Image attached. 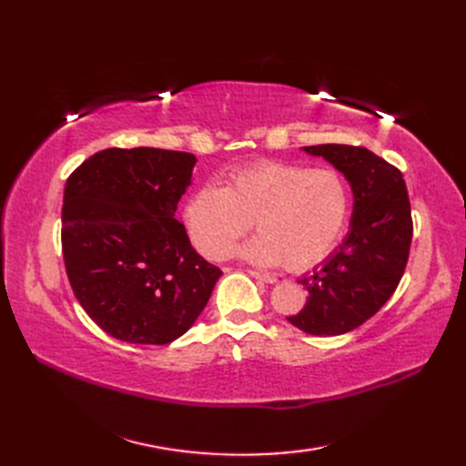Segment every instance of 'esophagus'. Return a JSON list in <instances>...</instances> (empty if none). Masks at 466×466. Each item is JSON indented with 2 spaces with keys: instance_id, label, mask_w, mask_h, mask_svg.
Masks as SVG:
<instances>
[{
  "instance_id": "obj_1",
  "label": "esophagus",
  "mask_w": 466,
  "mask_h": 466,
  "mask_svg": "<svg viewBox=\"0 0 466 466\" xmlns=\"http://www.w3.org/2000/svg\"><path fill=\"white\" fill-rule=\"evenodd\" d=\"M248 274H250L252 278H257V279H260V281H266V284H274V281H276V278H274V276H268V274H262V272H258V270H248Z\"/></svg>"
}]
</instances>
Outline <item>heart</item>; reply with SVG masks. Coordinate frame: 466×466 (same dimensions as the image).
<instances>
[{
	"instance_id": "b5f03b06",
	"label": "heart",
	"mask_w": 466,
	"mask_h": 466,
	"mask_svg": "<svg viewBox=\"0 0 466 466\" xmlns=\"http://www.w3.org/2000/svg\"><path fill=\"white\" fill-rule=\"evenodd\" d=\"M350 214L346 180L332 168L281 161L238 167L225 187H200L185 206L192 245L219 260L255 223L260 231L238 250L243 258L289 270H307L329 255Z\"/></svg>"
}]
</instances>
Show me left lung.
<instances>
[{"mask_svg":"<svg viewBox=\"0 0 466 466\" xmlns=\"http://www.w3.org/2000/svg\"><path fill=\"white\" fill-rule=\"evenodd\" d=\"M305 153L329 161L354 194L350 231L342 245L299 279L309 298L288 320L315 336L358 329L397 289L412 243V214L402 173L365 147L322 144Z\"/></svg>","mask_w":466,"mask_h":466,"instance_id":"8db88e82","label":"left lung"}]
</instances>
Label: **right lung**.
Instances as JSON below:
<instances>
[{
	"instance_id": "obj_1",
	"label": "right lung",
	"mask_w": 466,
	"mask_h": 466,
	"mask_svg": "<svg viewBox=\"0 0 466 466\" xmlns=\"http://www.w3.org/2000/svg\"><path fill=\"white\" fill-rule=\"evenodd\" d=\"M194 165L185 151L110 147L66 182L62 252L69 284L86 313L122 342L177 340L200 317L221 276L175 218Z\"/></svg>"
}]
</instances>
